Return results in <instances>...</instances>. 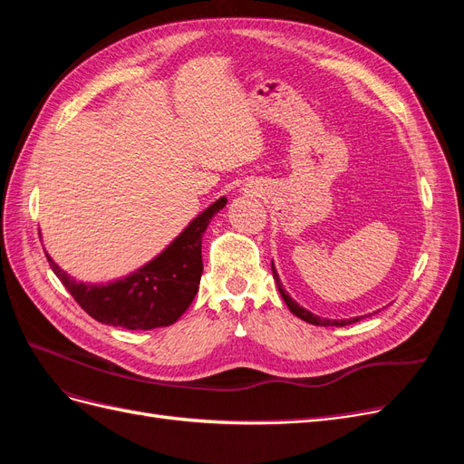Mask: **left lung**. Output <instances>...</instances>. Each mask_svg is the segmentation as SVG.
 I'll use <instances>...</instances> for the list:
<instances>
[{
  "instance_id": "obj_1",
  "label": "left lung",
  "mask_w": 464,
  "mask_h": 464,
  "mask_svg": "<svg viewBox=\"0 0 464 464\" xmlns=\"http://www.w3.org/2000/svg\"><path fill=\"white\" fill-rule=\"evenodd\" d=\"M271 266H273V278L276 280V288H278V292H280V296H283L285 304L288 305V310H290L294 315H296V317L304 319L305 323H312V325H321V327H344V325H350V323H356V321L366 317V315H360V317H350V319H327V317H319V315H315V314H312V312H307L305 307H302L296 300H292V298L288 296V292L285 290L283 283H280L278 273H276L273 263H271ZM368 315H372V314H368Z\"/></svg>"
}]
</instances>
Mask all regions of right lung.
<instances>
[{
	"label": "right lung",
	"mask_w": 464,
	"mask_h": 464,
	"mask_svg": "<svg viewBox=\"0 0 464 464\" xmlns=\"http://www.w3.org/2000/svg\"><path fill=\"white\" fill-rule=\"evenodd\" d=\"M227 203V198H220L208 205L157 257L106 285L77 283L48 254L46 257L55 276L92 319L130 331L168 327L184 315L199 290L203 234Z\"/></svg>",
	"instance_id": "obj_1"
}]
</instances>
